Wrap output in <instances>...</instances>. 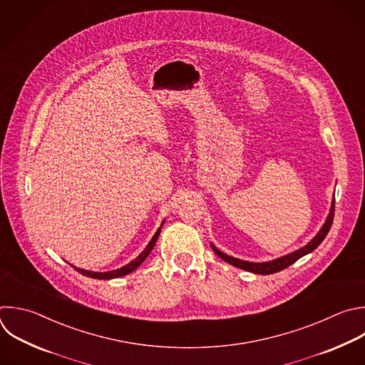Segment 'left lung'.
Listing matches in <instances>:
<instances>
[{
	"label": "left lung",
	"mask_w": 365,
	"mask_h": 365,
	"mask_svg": "<svg viewBox=\"0 0 365 365\" xmlns=\"http://www.w3.org/2000/svg\"><path fill=\"white\" fill-rule=\"evenodd\" d=\"M334 212H335V200L332 202V206H331V212L322 226V229L318 232V235L309 242L308 245H305L304 248L289 254V255H285L282 258H278L275 261H271V262H264V264H257V262H247V261H240V259H236V258H232V257H227L225 254H222L220 251H217L213 245H212V250L215 251V254L223 259L225 262L236 267V268H240V269H245V271H250V272H254V274H261V275H269V274H275V272H279L285 268H288L289 265H292L294 262H297L299 258H302L304 255L312 252L314 250L318 248V245L321 244V242L325 239L327 233L329 232L331 229V225H332V220H334Z\"/></svg>",
	"instance_id": "8db88e82"
}]
</instances>
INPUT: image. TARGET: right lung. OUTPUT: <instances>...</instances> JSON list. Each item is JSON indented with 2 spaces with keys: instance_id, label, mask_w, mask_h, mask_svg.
<instances>
[{
  "instance_id": "right-lung-1",
  "label": "right lung",
  "mask_w": 365,
  "mask_h": 365,
  "mask_svg": "<svg viewBox=\"0 0 365 365\" xmlns=\"http://www.w3.org/2000/svg\"><path fill=\"white\" fill-rule=\"evenodd\" d=\"M160 230H162V227L158 229V232L155 233V236H153L152 240L149 242V245L146 247V250H145L133 262L128 264V265L123 267V268L115 269V271H110V272H91V271H84V269H78V268H74V269H76L77 272H80L81 275H86V277H88V278H94V279H113V278H118V277H125V275L133 272V271L149 257L150 251L153 250V247H155V244H156V240H158V237H159V235H160Z\"/></svg>"
}]
</instances>
